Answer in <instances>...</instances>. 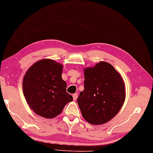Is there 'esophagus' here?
I'll return each mask as SVG.
<instances>
[{"mask_svg":"<svg viewBox=\"0 0 153 153\" xmlns=\"http://www.w3.org/2000/svg\"><path fill=\"white\" fill-rule=\"evenodd\" d=\"M72 97H73V99L74 100H76L77 99V97H78V94H74L73 95H72Z\"/></svg>","mask_w":153,"mask_h":153,"instance_id":"34e87169","label":"esophagus"}]
</instances>
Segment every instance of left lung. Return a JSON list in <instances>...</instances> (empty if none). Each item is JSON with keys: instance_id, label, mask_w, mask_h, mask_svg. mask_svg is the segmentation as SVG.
Segmentation results:
<instances>
[{"instance_id": "obj_1", "label": "left lung", "mask_w": 153, "mask_h": 153, "mask_svg": "<svg viewBox=\"0 0 153 153\" xmlns=\"http://www.w3.org/2000/svg\"><path fill=\"white\" fill-rule=\"evenodd\" d=\"M84 76V90L77 98L82 116L90 124L106 123L119 112L124 102L123 78L105 62L85 69Z\"/></svg>"}]
</instances>
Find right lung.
Here are the masks:
<instances>
[{"label":"right lung","mask_w":153,"mask_h":153,"mask_svg":"<svg viewBox=\"0 0 153 153\" xmlns=\"http://www.w3.org/2000/svg\"><path fill=\"white\" fill-rule=\"evenodd\" d=\"M63 66L51 59L35 63L23 79L25 97L33 111L46 118L62 113L73 98L66 91V83L62 78Z\"/></svg>","instance_id":"right-lung-1"}]
</instances>
